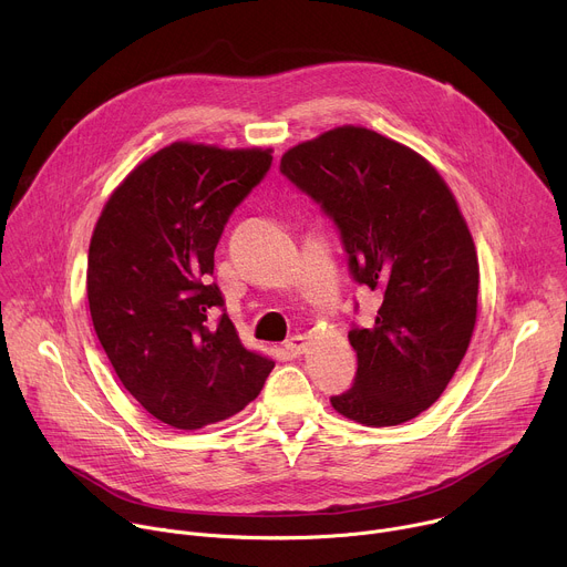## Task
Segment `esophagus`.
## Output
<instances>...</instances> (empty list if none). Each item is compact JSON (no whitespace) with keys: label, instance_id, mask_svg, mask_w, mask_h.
<instances>
[{"label":"esophagus","instance_id":"esophagus-1","mask_svg":"<svg viewBox=\"0 0 567 567\" xmlns=\"http://www.w3.org/2000/svg\"><path fill=\"white\" fill-rule=\"evenodd\" d=\"M305 337H300V334H296V337H291V339H287L285 341V350L291 354V357H298V354H302L305 352Z\"/></svg>","mask_w":567,"mask_h":567}]
</instances>
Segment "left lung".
<instances>
[{
    "mask_svg": "<svg viewBox=\"0 0 567 567\" xmlns=\"http://www.w3.org/2000/svg\"><path fill=\"white\" fill-rule=\"evenodd\" d=\"M280 173L334 221L352 280L381 300L348 332L357 374L334 411L365 426L417 417L453 379L477 311V256L449 186L411 147L354 125L291 147Z\"/></svg>",
    "mask_w": 567,
    "mask_h": 567,
    "instance_id": "obj_1",
    "label": "left lung"
}]
</instances>
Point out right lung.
<instances>
[{
	"label": "right lung",
	"mask_w": 567,
	"mask_h": 567,
	"mask_svg": "<svg viewBox=\"0 0 567 567\" xmlns=\"http://www.w3.org/2000/svg\"><path fill=\"white\" fill-rule=\"evenodd\" d=\"M271 161V150L173 143L130 173L94 228V330L127 392L168 426L233 417L274 370L239 343L210 282L224 226Z\"/></svg>",
	"instance_id": "1"
}]
</instances>
